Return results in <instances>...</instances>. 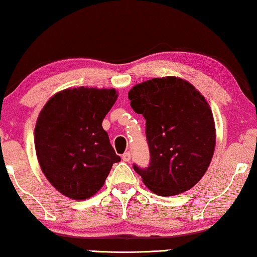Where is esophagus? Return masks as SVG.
Masks as SVG:
<instances>
[{
	"label": "esophagus",
	"mask_w": 257,
	"mask_h": 257,
	"mask_svg": "<svg viewBox=\"0 0 257 257\" xmlns=\"http://www.w3.org/2000/svg\"><path fill=\"white\" fill-rule=\"evenodd\" d=\"M122 160L124 161H126V163H128L130 160H131V153L130 152H125L124 154H122Z\"/></svg>",
	"instance_id": "esophagus-1"
}]
</instances>
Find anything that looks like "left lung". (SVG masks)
<instances>
[{
	"mask_svg": "<svg viewBox=\"0 0 257 257\" xmlns=\"http://www.w3.org/2000/svg\"><path fill=\"white\" fill-rule=\"evenodd\" d=\"M135 112L146 119L151 163L133 168L150 191L173 196L201 180L216 144L215 122L206 98L175 76L153 78L128 91Z\"/></svg>",
	"mask_w": 257,
	"mask_h": 257,
	"instance_id": "1",
	"label": "left lung"
}]
</instances>
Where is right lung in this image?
<instances>
[{
  "instance_id": "obj_1",
  "label": "right lung",
  "mask_w": 257,
  "mask_h": 257,
  "mask_svg": "<svg viewBox=\"0 0 257 257\" xmlns=\"http://www.w3.org/2000/svg\"><path fill=\"white\" fill-rule=\"evenodd\" d=\"M117 98L115 89L69 87L55 93L38 114V164L48 181L66 198L93 196L112 165L120 161L101 126Z\"/></svg>"
}]
</instances>
